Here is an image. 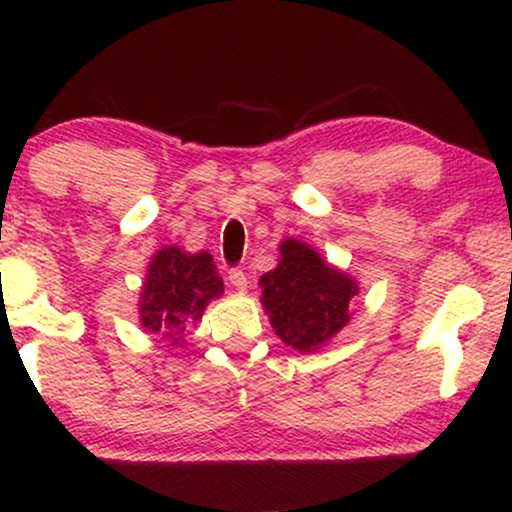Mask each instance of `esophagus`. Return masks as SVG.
<instances>
[{"label":"esophagus","mask_w":512,"mask_h":512,"mask_svg":"<svg viewBox=\"0 0 512 512\" xmlns=\"http://www.w3.org/2000/svg\"><path fill=\"white\" fill-rule=\"evenodd\" d=\"M228 282L235 286L237 291H247V272L240 270V268H233L228 272Z\"/></svg>","instance_id":"34e87169"}]
</instances>
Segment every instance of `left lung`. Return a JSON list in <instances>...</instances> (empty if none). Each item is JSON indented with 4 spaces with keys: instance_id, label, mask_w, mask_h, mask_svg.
I'll return each instance as SVG.
<instances>
[{
    "instance_id": "left-lung-1",
    "label": "left lung",
    "mask_w": 512,
    "mask_h": 512,
    "mask_svg": "<svg viewBox=\"0 0 512 512\" xmlns=\"http://www.w3.org/2000/svg\"><path fill=\"white\" fill-rule=\"evenodd\" d=\"M261 305L277 338L300 354L326 347L349 324L359 282L296 237L279 244L277 268L261 275Z\"/></svg>"
}]
</instances>
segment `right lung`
<instances>
[{
    "mask_svg": "<svg viewBox=\"0 0 512 512\" xmlns=\"http://www.w3.org/2000/svg\"><path fill=\"white\" fill-rule=\"evenodd\" d=\"M223 296V279L209 251L188 254L165 244L151 256L139 293V321L146 331L184 345L188 326L198 324L207 305Z\"/></svg>",
    "mask_w": 512,
    "mask_h": 512,
    "instance_id": "right-lung-1",
    "label": "right lung"
}]
</instances>
